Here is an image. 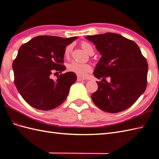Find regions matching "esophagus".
I'll return each instance as SVG.
<instances>
[{"mask_svg": "<svg viewBox=\"0 0 159 159\" xmlns=\"http://www.w3.org/2000/svg\"><path fill=\"white\" fill-rule=\"evenodd\" d=\"M82 80H85V79H83V78H81L80 76L77 77V81H82Z\"/></svg>", "mask_w": 159, "mask_h": 159, "instance_id": "34e87169", "label": "esophagus"}]
</instances>
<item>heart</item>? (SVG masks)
I'll list each match as a JSON object with an SVG mask.
<instances>
[{
  "mask_svg": "<svg viewBox=\"0 0 159 159\" xmlns=\"http://www.w3.org/2000/svg\"><path fill=\"white\" fill-rule=\"evenodd\" d=\"M82 48L85 50L86 52H89L90 50H93L92 46L89 43L87 42H83L81 43ZM72 49V46L70 44L66 47L65 50H64V56L66 57H68L70 55L71 51ZM92 66L89 64L87 63H79L73 61L70 62L68 65H67V70L70 72H72L76 75L80 77H85L87 74L92 71Z\"/></svg>",
  "mask_w": 159,
  "mask_h": 159,
  "instance_id": "obj_1",
  "label": "heart"
}]
</instances>
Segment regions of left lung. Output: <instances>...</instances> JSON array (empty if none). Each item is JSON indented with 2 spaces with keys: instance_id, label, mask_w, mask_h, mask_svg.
<instances>
[{
  "instance_id": "1",
  "label": "left lung",
  "mask_w": 159,
  "mask_h": 159,
  "mask_svg": "<svg viewBox=\"0 0 159 159\" xmlns=\"http://www.w3.org/2000/svg\"><path fill=\"white\" fill-rule=\"evenodd\" d=\"M102 57L94 70L97 79L111 82H98L92 93L96 105L106 112L119 113L130 107L142 95L147 86L148 66L137 43L113 33L89 35Z\"/></svg>"
}]
</instances>
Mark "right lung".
I'll use <instances>...</instances> for the list:
<instances>
[{"mask_svg": "<svg viewBox=\"0 0 159 159\" xmlns=\"http://www.w3.org/2000/svg\"><path fill=\"white\" fill-rule=\"evenodd\" d=\"M78 37L62 38L40 35L22 45L12 64L14 83L23 99L37 109L48 111L61 105L76 82L72 72L51 79L54 72L66 70L64 50Z\"/></svg>", "mask_w": 159, "mask_h": 159, "instance_id": "right-lung-1", "label": "right lung"}]
</instances>
